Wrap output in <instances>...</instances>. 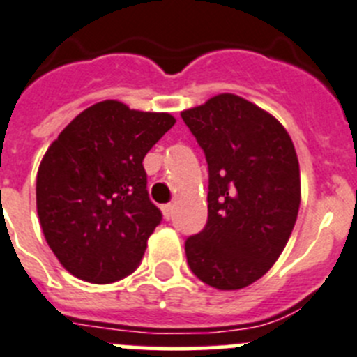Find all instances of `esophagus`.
Instances as JSON below:
<instances>
[{
    "label": "esophagus",
    "instance_id": "obj_1",
    "mask_svg": "<svg viewBox=\"0 0 357 357\" xmlns=\"http://www.w3.org/2000/svg\"><path fill=\"white\" fill-rule=\"evenodd\" d=\"M162 211H163V218L171 220L172 218V213H174V206H172V204H163L162 206Z\"/></svg>",
    "mask_w": 357,
    "mask_h": 357
}]
</instances>
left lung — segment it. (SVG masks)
<instances>
[{"instance_id": "1", "label": "left lung", "mask_w": 357, "mask_h": 357, "mask_svg": "<svg viewBox=\"0 0 357 357\" xmlns=\"http://www.w3.org/2000/svg\"><path fill=\"white\" fill-rule=\"evenodd\" d=\"M208 162V222L185 241L204 284L238 291L269 271L287 245L301 202L299 163L287 130L231 93L181 112Z\"/></svg>"}]
</instances>
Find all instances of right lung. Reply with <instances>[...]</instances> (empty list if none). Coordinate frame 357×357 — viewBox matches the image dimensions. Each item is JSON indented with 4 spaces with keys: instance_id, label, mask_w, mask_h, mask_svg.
<instances>
[{
    "instance_id": "1",
    "label": "right lung",
    "mask_w": 357,
    "mask_h": 357,
    "mask_svg": "<svg viewBox=\"0 0 357 357\" xmlns=\"http://www.w3.org/2000/svg\"><path fill=\"white\" fill-rule=\"evenodd\" d=\"M174 123L167 112L105 100L49 146L36 174V211L45 241L73 276L112 284L141 264L162 222L142 160Z\"/></svg>"
}]
</instances>
